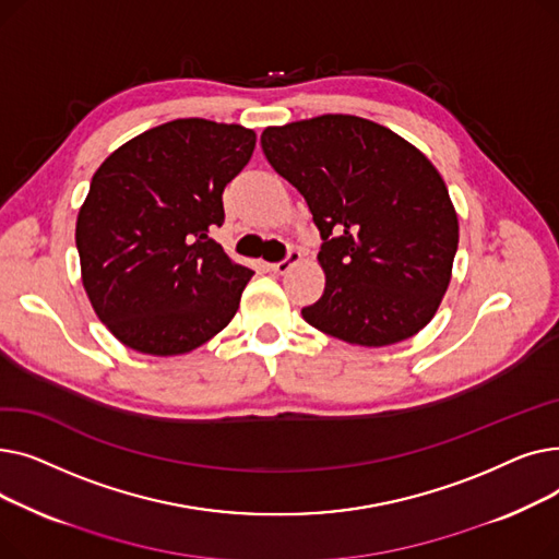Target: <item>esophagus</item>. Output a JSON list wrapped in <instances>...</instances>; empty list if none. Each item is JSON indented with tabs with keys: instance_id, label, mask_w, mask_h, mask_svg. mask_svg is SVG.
<instances>
[{
	"instance_id": "1",
	"label": "esophagus",
	"mask_w": 559,
	"mask_h": 559,
	"mask_svg": "<svg viewBox=\"0 0 559 559\" xmlns=\"http://www.w3.org/2000/svg\"><path fill=\"white\" fill-rule=\"evenodd\" d=\"M297 262H301V251H299V249H289V251H287V255H285L283 260L272 262L270 267H272L276 274H285V272H289L292 267H295Z\"/></svg>"
}]
</instances>
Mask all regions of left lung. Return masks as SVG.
Here are the masks:
<instances>
[{
  "label": "left lung",
  "instance_id": "1",
  "mask_svg": "<svg viewBox=\"0 0 559 559\" xmlns=\"http://www.w3.org/2000/svg\"><path fill=\"white\" fill-rule=\"evenodd\" d=\"M321 235V299L301 310L317 331L360 346L417 335L442 304L457 215L417 146L356 115H319L260 135Z\"/></svg>",
  "mask_w": 559,
  "mask_h": 559
}]
</instances>
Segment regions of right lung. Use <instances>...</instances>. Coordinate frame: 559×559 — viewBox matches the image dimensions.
<instances>
[{
    "mask_svg": "<svg viewBox=\"0 0 559 559\" xmlns=\"http://www.w3.org/2000/svg\"><path fill=\"white\" fill-rule=\"evenodd\" d=\"M240 124L174 120L140 133L95 171L76 217L81 278L106 329L140 354L179 356L240 308L253 276L211 238L222 192L249 163Z\"/></svg>",
    "mask_w": 559,
    "mask_h": 559,
    "instance_id": "add662e5",
    "label": "right lung"
}]
</instances>
